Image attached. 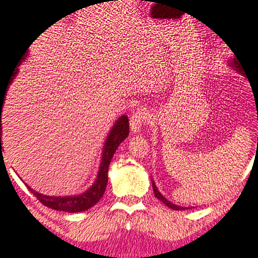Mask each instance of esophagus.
<instances>
[{"label":"esophagus","instance_id":"esophagus-1","mask_svg":"<svg viewBox=\"0 0 258 258\" xmlns=\"http://www.w3.org/2000/svg\"><path fill=\"white\" fill-rule=\"evenodd\" d=\"M147 121V113L144 109H139V111L134 112V114L130 118V128H131L132 134H137L141 131V127L146 123Z\"/></svg>","mask_w":258,"mask_h":258}]
</instances>
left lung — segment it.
<instances>
[{"label":"left lung","mask_w":258,"mask_h":258,"mask_svg":"<svg viewBox=\"0 0 258 258\" xmlns=\"http://www.w3.org/2000/svg\"><path fill=\"white\" fill-rule=\"evenodd\" d=\"M237 57V56H236ZM236 57H233V59L231 60V67H233L234 69H237V71L239 72V73H241V64H239V60H237ZM243 74V73H242ZM152 189H154V194H155V197H156L157 199H160V201L162 202V203L165 204V206H167L169 207V208H171V209H174V211H181V209H186V208H184V207H179V206H175V204H172L171 202H169L167 201L166 198H165L164 196H162L161 192L159 191V190H157V187H156V185H155V182H154V180H152Z\"/></svg>","instance_id":"8db88e82"}]
</instances>
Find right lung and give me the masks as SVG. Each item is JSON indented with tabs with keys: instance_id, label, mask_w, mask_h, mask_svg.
Segmentation results:
<instances>
[{
	"instance_id": "add662e5",
	"label": "right lung",
	"mask_w": 258,
	"mask_h": 258,
	"mask_svg": "<svg viewBox=\"0 0 258 258\" xmlns=\"http://www.w3.org/2000/svg\"><path fill=\"white\" fill-rule=\"evenodd\" d=\"M30 47V46H29ZM27 47V49H29ZM26 49V50H27ZM26 50L24 51V56H21V59L19 60V64L17 67L21 64L25 60V57L27 56ZM17 67L16 69L12 73L11 79H10L9 84L5 89L0 88V151L2 155V147H1V135H2V123H1V111L2 106L5 103V96H6V92L9 86L11 84V82L14 81L15 76L17 74ZM130 134V123H128V117L127 116H121L116 121V123L112 127L111 132H109L108 137L106 140V144L103 147V154H102V161L99 165L98 175H97L96 181L93 182L91 187H89L87 191L82 192L81 196H72V197H49L44 196V194H40V192L35 191L31 187H29V190H31V192L39 199L40 203H42L44 206L49 207V208L55 209V211H62V212H69V213H77V212H84L87 209L92 208L96 203H98L101 201V198L103 197L104 190H106L107 181H108V166L109 162H111L112 157H113L114 152H116L117 147L119 146L123 140H126V137Z\"/></svg>"
}]
</instances>
